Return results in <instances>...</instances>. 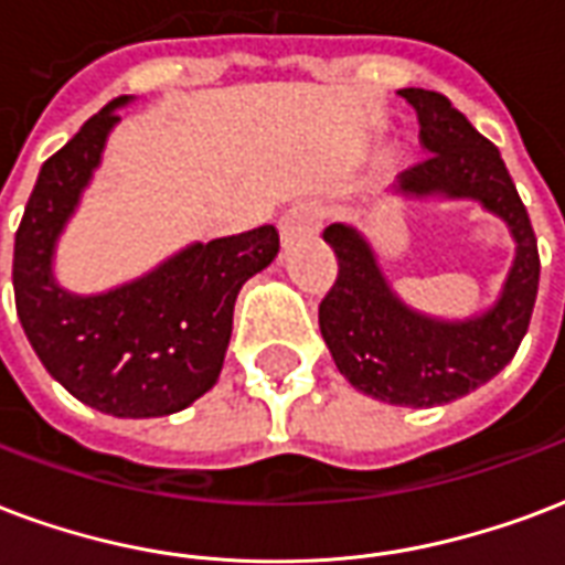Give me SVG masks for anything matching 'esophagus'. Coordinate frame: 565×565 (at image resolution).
Masks as SVG:
<instances>
[{
  "instance_id": "1",
  "label": "esophagus",
  "mask_w": 565,
  "mask_h": 565,
  "mask_svg": "<svg viewBox=\"0 0 565 565\" xmlns=\"http://www.w3.org/2000/svg\"><path fill=\"white\" fill-rule=\"evenodd\" d=\"M320 227V209L308 206V203H299L294 206L287 215L281 218V239L284 245H290L299 236H308V233H315Z\"/></svg>"
}]
</instances>
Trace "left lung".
Listing matches in <instances>:
<instances>
[{
  "label": "left lung",
  "mask_w": 565,
  "mask_h": 565,
  "mask_svg": "<svg viewBox=\"0 0 565 565\" xmlns=\"http://www.w3.org/2000/svg\"><path fill=\"white\" fill-rule=\"evenodd\" d=\"M419 116L428 158L401 177L407 194L482 200L518 242L503 299L470 323H437L413 315L388 294L365 239L344 224L326 227L338 278L320 302V332L338 371L359 392L398 407H437L500 374L527 335L539 290V248L527 206L500 149L467 122L440 92L401 89Z\"/></svg>",
  "instance_id": "left-lung-1"
}]
</instances>
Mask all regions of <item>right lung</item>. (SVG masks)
I'll use <instances>...</instances> for the list:
<instances>
[{
    "label": "right lung",
    "mask_w": 565,
    "mask_h": 565,
    "mask_svg": "<svg viewBox=\"0 0 565 565\" xmlns=\"http://www.w3.org/2000/svg\"><path fill=\"white\" fill-rule=\"evenodd\" d=\"M113 98L41 167L14 236V302L29 344L71 395L95 411L149 419L185 411L224 365L242 284L278 254V230L191 245L140 281L71 296L50 278L53 242L119 122Z\"/></svg>",
    "instance_id": "1"
}]
</instances>
